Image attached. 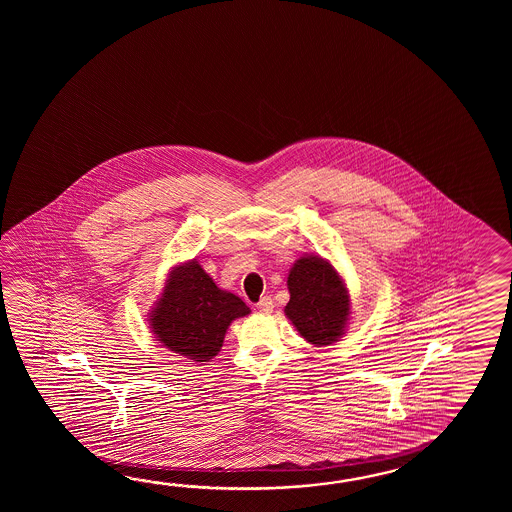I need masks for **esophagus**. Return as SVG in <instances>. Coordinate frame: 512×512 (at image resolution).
<instances>
[{
    "label": "esophagus",
    "instance_id": "obj_1",
    "mask_svg": "<svg viewBox=\"0 0 512 512\" xmlns=\"http://www.w3.org/2000/svg\"><path fill=\"white\" fill-rule=\"evenodd\" d=\"M256 309H258L260 313H272V309H274V302H272L271 296H263L260 302L256 304Z\"/></svg>",
    "mask_w": 512,
    "mask_h": 512
}]
</instances>
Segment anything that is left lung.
Segmentation results:
<instances>
[{
  "instance_id": "8db88e82",
  "label": "left lung",
  "mask_w": 512,
  "mask_h": 512,
  "mask_svg": "<svg viewBox=\"0 0 512 512\" xmlns=\"http://www.w3.org/2000/svg\"><path fill=\"white\" fill-rule=\"evenodd\" d=\"M291 293L285 315L298 333L315 346H329L344 335L349 294L335 267L318 256H304L289 271Z\"/></svg>"
}]
</instances>
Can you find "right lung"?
I'll use <instances>...</instances> for the list:
<instances>
[{
    "label": "right lung",
    "instance_id": "obj_1",
    "mask_svg": "<svg viewBox=\"0 0 512 512\" xmlns=\"http://www.w3.org/2000/svg\"><path fill=\"white\" fill-rule=\"evenodd\" d=\"M251 309L240 296L221 291L196 260L170 272L150 313V327L164 348L194 362L218 355L230 322Z\"/></svg>",
    "mask_w": 512,
    "mask_h": 512
}]
</instances>
